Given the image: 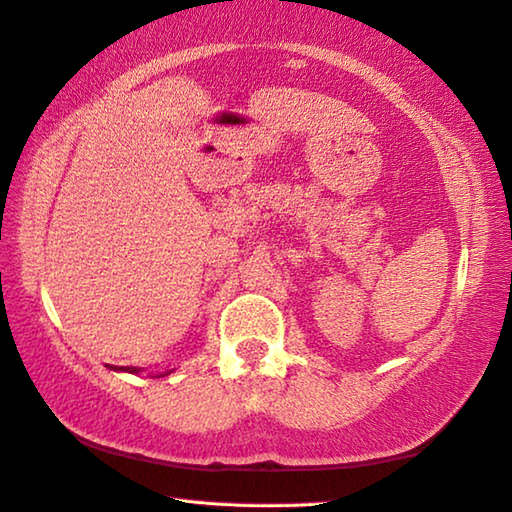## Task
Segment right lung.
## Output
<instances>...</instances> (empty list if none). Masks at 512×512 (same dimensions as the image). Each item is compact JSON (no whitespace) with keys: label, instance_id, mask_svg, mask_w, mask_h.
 <instances>
[{"label":"right lung","instance_id":"add662e5","mask_svg":"<svg viewBox=\"0 0 512 512\" xmlns=\"http://www.w3.org/2000/svg\"><path fill=\"white\" fill-rule=\"evenodd\" d=\"M110 369H114V371H128V373H139L141 369H137V367H110ZM168 375V373H165Z\"/></svg>","mask_w":512,"mask_h":512}]
</instances>
